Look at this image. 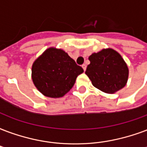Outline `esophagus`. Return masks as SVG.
<instances>
[{
	"label": "esophagus",
	"instance_id": "1",
	"mask_svg": "<svg viewBox=\"0 0 147 147\" xmlns=\"http://www.w3.org/2000/svg\"><path fill=\"white\" fill-rule=\"evenodd\" d=\"M82 69H83L84 71H86V64H83V65H82Z\"/></svg>",
	"mask_w": 147,
	"mask_h": 147
}]
</instances>
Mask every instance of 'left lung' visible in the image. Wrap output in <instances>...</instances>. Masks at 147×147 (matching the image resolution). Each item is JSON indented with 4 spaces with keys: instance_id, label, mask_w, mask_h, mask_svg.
<instances>
[{
    "instance_id": "8db88e82",
    "label": "left lung",
    "mask_w": 147,
    "mask_h": 147,
    "mask_svg": "<svg viewBox=\"0 0 147 147\" xmlns=\"http://www.w3.org/2000/svg\"><path fill=\"white\" fill-rule=\"evenodd\" d=\"M90 64L86 74L96 88L113 94L126 86L129 76L127 65L122 56L112 49H102L88 57Z\"/></svg>"
}]
</instances>
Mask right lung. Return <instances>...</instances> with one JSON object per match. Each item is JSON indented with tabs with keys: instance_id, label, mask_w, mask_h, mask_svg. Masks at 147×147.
<instances>
[{
	"instance_id": "add662e5",
	"label": "right lung",
	"mask_w": 147,
	"mask_h": 147,
	"mask_svg": "<svg viewBox=\"0 0 147 147\" xmlns=\"http://www.w3.org/2000/svg\"><path fill=\"white\" fill-rule=\"evenodd\" d=\"M83 71L65 51L49 48L34 61L31 77L35 87L44 96L60 98L69 92L76 78Z\"/></svg>"
}]
</instances>
